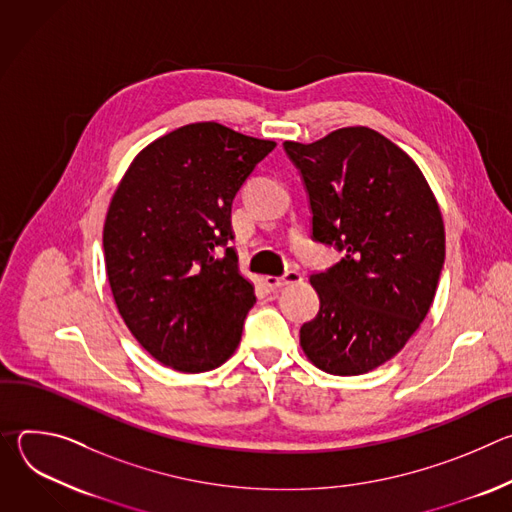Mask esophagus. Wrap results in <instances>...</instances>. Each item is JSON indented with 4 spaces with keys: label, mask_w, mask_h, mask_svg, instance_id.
I'll return each mask as SVG.
<instances>
[{
    "label": "esophagus",
    "mask_w": 512,
    "mask_h": 512,
    "mask_svg": "<svg viewBox=\"0 0 512 512\" xmlns=\"http://www.w3.org/2000/svg\"><path fill=\"white\" fill-rule=\"evenodd\" d=\"M265 285L271 287V289H277V287H285V285H294V283H300L302 281V273L300 271H287L285 275L281 277H273V275H265L263 277Z\"/></svg>",
    "instance_id": "esophagus-1"
}]
</instances>
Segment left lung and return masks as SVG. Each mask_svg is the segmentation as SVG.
Listing matches in <instances>:
<instances>
[{"label": "left lung", "instance_id": "1", "mask_svg": "<svg viewBox=\"0 0 512 512\" xmlns=\"http://www.w3.org/2000/svg\"><path fill=\"white\" fill-rule=\"evenodd\" d=\"M312 208V237L342 259L312 273L320 310L300 330L324 373L354 377L391 360L425 320L446 259L440 206L419 166L371 127L285 141Z\"/></svg>", "mask_w": 512, "mask_h": 512}]
</instances>
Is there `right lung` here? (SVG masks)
I'll return each instance as SVG.
<instances>
[{"instance_id": "right-lung-1", "label": "right lung", "mask_w": 512, "mask_h": 512, "mask_svg": "<svg viewBox=\"0 0 512 512\" xmlns=\"http://www.w3.org/2000/svg\"><path fill=\"white\" fill-rule=\"evenodd\" d=\"M273 148L190 123L143 148L111 198L103 251L113 300L135 340L174 371H212L239 346L255 294L227 247L231 206Z\"/></svg>"}]
</instances>
